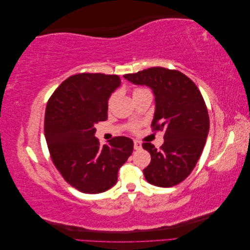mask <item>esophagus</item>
<instances>
[{
  "instance_id": "esophagus-1",
  "label": "esophagus",
  "mask_w": 250,
  "mask_h": 250,
  "mask_svg": "<svg viewBox=\"0 0 250 250\" xmlns=\"http://www.w3.org/2000/svg\"><path fill=\"white\" fill-rule=\"evenodd\" d=\"M133 147L135 150H139L142 148V144L139 141H133Z\"/></svg>"
}]
</instances>
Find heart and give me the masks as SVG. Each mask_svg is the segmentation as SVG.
<instances>
[{
	"label": "heart",
	"mask_w": 250,
	"mask_h": 250,
	"mask_svg": "<svg viewBox=\"0 0 250 250\" xmlns=\"http://www.w3.org/2000/svg\"><path fill=\"white\" fill-rule=\"evenodd\" d=\"M145 88H141V87H137V88H134L133 89V95L134 94H138V93H140V92H142V90H144ZM130 130L132 131V132H135L138 130V125L137 124H132V125H130Z\"/></svg>",
	"instance_id": "b5f03b06"
}]
</instances>
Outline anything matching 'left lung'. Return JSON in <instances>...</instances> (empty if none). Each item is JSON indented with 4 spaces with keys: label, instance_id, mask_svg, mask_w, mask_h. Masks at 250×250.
Wrapping results in <instances>:
<instances>
[{
    "label": "left lung",
    "instance_id": "1",
    "mask_svg": "<svg viewBox=\"0 0 250 250\" xmlns=\"http://www.w3.org/2000/svg\"><path fill=\"white\" fill-rule=\"evenodd\" d=\"M124 78L153 90L155 112L151 127L165 132L160 150L151 143L143 144L151 155L144 175L156 187L176 186L195 168L209 130L208 112L200 90L185 74L161 66L126 74Z\"/></svg>",
    "mask_w": 250,
    "mask_h": 250
}]
</instances>
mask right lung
I'll list each match as a JSON object with an SVG mask.
<instances>
[{
    "instance_id": "1",
    "label": "right lung",
    "mask_w": 250,
    "mask_h": 250,
    "mask_svg": "<svg viewBox=\"0 0 250 250\" xmlns=\"http://www.w3.org/2000/svg\"><path fill=\"white\" fill-rule=\"evenodd\" d=\"M117 75L81 73L65 79L50 97L44 137L53 164L67 184L85 194L107 191L132 153L133 142L116 137L106 145L95 124L107 119L108 99L120 86Z\"/></svg>"
}]
</instances>
